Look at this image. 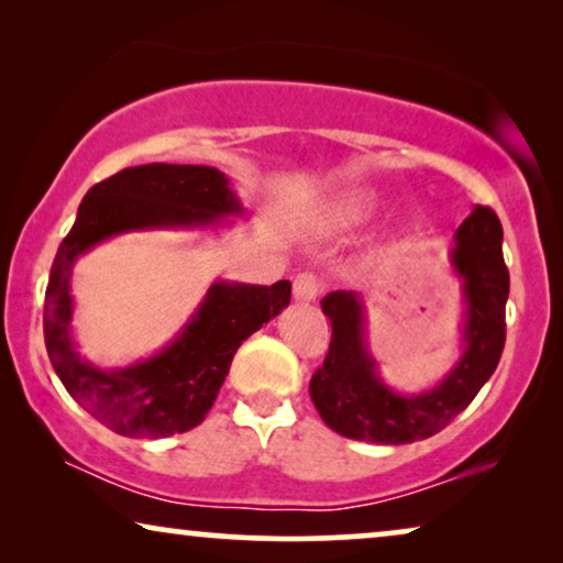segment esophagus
I'll return each instance as SVG.
<instances>
[{"label": "esophagus", "mask_w": 563, "mask_h": 563, "mask_svg": "<svg viewBox=\"0 0 563 563\" xmlns=\"http://www.w3.org/2000/svg\"><path fill=\"white\" fill-rule=\"evenodd\" d=\"M322 291V282L318 274L312 272H302L295 276V299L299 302H314Z\"/></svg>", "instance_id": "1"}]
</instances>
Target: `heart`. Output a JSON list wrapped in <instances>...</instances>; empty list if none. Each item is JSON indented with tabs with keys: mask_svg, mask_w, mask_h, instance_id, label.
<instances>
[{
	"mask_svg": "<svg viewBox=\"0 0 563 563\" xmlns=\"http://www.w3.org/2000/svg\"><path fill=\"white\" fill-rule=\"evenodd\" d=\"M368 212V199L364 195H349V197H341L338 202L330 207V220L335 222V225H353V222H358L361 218H366Z\"/></svg>",
	"mask_w": 563,
	"mask_h": 563,
	"instance_id": "1",
	"label": "heart"
}]
</instances>
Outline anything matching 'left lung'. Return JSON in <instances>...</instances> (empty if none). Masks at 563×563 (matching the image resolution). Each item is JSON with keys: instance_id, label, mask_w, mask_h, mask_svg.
Segmentation results:
<instances>
[{"instance_id": "1", "label": "left lung", "mask_w": 563, "mask_h": 563, "mask_svg": "<svg viewBox=\"0 0 563 563\" xmlns=\"http://www.w3.org/2000/svg\"><path fill=\"white\" fill-rule=\"evenodd\" d=\"M451 261L464 279L466 345L449 376L422 395H399L379 379L376 361L366 349L364 307L353 291L322 297L333 335L325 361L312 374L310 397L335 433L384 445L422 441L464 412L495 374L505 349L510 272L503 258V225L489 207H474L461 222Z\"/></svg>"}]
</instances>
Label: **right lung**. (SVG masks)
<instances>
[{
  "label": "right lung",
  "instance_id": "right-lung-1",
  "mask_svg": "<svg viewBox=\"0 0 563 563\" xmlns=\"http://www.w3.org/2000/svg\"><path fill=\"white\" fill-rule=\"evenodd\" d=\"M241 212L225 174L212 166L122 168L81 199L74 228L51 266L43 333L68 395L114 433L166 438L199 426L225 382L238 345L289 305L291 284L214 282L174 343L141 364L102 372L79 356L71 338L74 261L128 230L210 228L225 214Z\"/></svg>",
  "mask_w": 563,
  "mask_h": 563
}]
</instances>
